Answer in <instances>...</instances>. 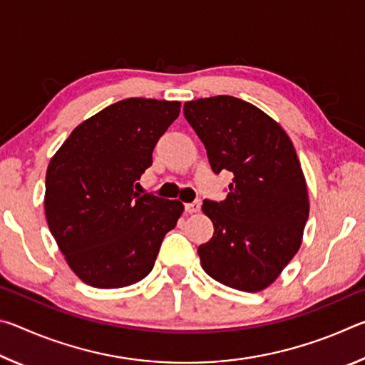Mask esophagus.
Returning <instances> with one entry per match:
<instances>
[{"instance_id":"1","label":"esophagus","mask_w":365,"mask_h":365,"mask_svg":"<svg viewBox=\"0 0 365 365\" xmlns=\"http://www.w3.org/2000/svg\"><path fill=\"white\" fill-rule=\"evenodd\" d=\"M201 209V201L200 200H195L193 202H188V205H185V211L188 214H193L197 212Z\"/></svg>"}]
</instances>
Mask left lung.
<instances>
[{"label": "left lung", "instance_id": "obj_1", "mask_svg": "<svg viewBox=\"0 0 365 365\" xmlns=\"http://www.w3.org/2000/svg\"><path fill=\"white\" fill-rule=\"evenodd\" d=\"M183 114L214 174H233L224 201L202 202L214 224L212 238L197 248L202 269L230 288L261 292L298 252L309 217L298 154L279 123L240 98L188 101Z\"/></svg>", "mask_w": 365, "mask_h": 365}]
</instances>
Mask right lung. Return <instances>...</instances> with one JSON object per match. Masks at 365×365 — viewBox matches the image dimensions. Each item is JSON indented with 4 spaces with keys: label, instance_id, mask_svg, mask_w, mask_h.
I'll return each instance as SVG.
<instances>
[{
    "label": "right lung",
    "instance_id": "right-lung-1",
    "mask_svg": "<svg viewBox=\"0 0 365 365\" xmlns=\"http://www.w3.org/2000/svg\"><path fill=\"white\" fill-rule=\"evenodd\" d=\"M178 101L127 98L80 123L46 170L49 232L80 280L95 288L137 283L154 267L180 201L135 191Z\"/></svg>",
    "mask_w": 365,
    "mask_h": 365
}]
</instances>
